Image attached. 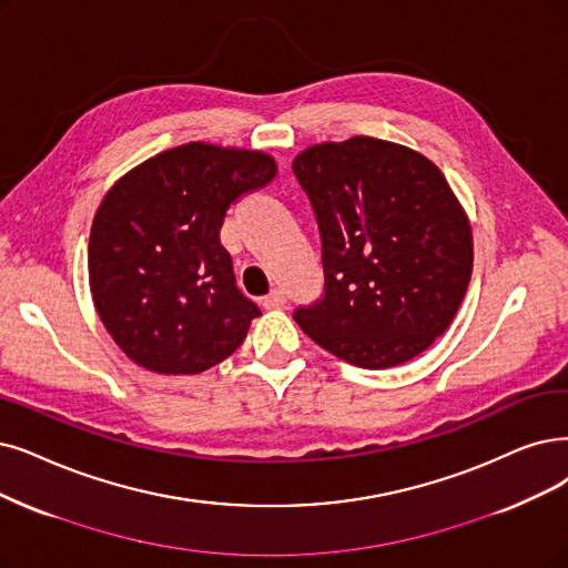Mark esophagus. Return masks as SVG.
Returning a JSON list of instances; mask_svg holds the SVG:
<instances>
[{"instance_id": "obj_1", "label": "esophagus", "mask_w": 568, "mask_h": 568, "mask_svg": "<svg viewBox=\"0 0 568 568\" xmlns=\"http://www.w3.org/2000/svg\"><path fill=\"white\" fill-rule=\"evenodd\" d=\"M286 303V296H284V291L282 288H272L267 296L261 301V305L265 307V310H275V307H282Z\"/></svg>"}]
</instances>
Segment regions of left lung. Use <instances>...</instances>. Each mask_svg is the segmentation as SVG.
<instances>
[{
	"label": "left lung",
	"mask_w": 568,
	"mask_h": 568,
	"mask_svg": "<svg viewBox=\"0 0 568 568\" xmlns=\"http://www.w3.org/2000/svg\"><path fill=\"white\" fill-rule=\"evenodd\" d=\"M322 233L324 298L293 320L352 366L394 368L443 335L466 296L473 231L440 168L356 134L293 158Z\"/></svg>",
	"instance_id": "8db88e82"
}]
</instances>
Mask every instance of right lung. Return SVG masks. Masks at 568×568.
<instances>
[{
    "label": "right lung",
    "instance_id": "1",
    "mask_svg": "<svg viewBox=\"0 0 568 568\" xmlns=\"http://www.w3.org/2000/svg\"><path fill=\"white\" fill-rule=\"evenodd\" d=\"M265 151L189 142L125 172L102 197L88 280L109 335L138 366L197 375L229 358L258 307L219 240L225 210L275 179Z\"/></svg>",
    "mask_w": 568,
    "mask_h": 568
}]
</instances>
